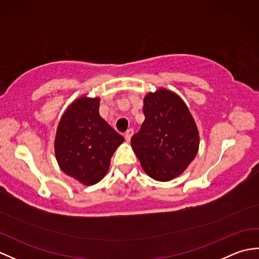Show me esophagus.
Masks as SVG:
<instances>
[{
  "label": "esophagus",
  "mask_w": 259,
  "mask_h": 259,
  "mask_svg": "<svg viewBox=\"0 0 259 259\" xmlns=\"http://www.w3.org/2000/svg\"><path fill=\"white\" fill-rule=\"evenodd\" d=\"M133 135H134V130H133V129H128V130H126V133L124 134L125 140H126V141H130V139H131V137H133Z\"/></svg>",
  "instance_id": "obj_1"
}]
</instances>
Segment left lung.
I'll return each instance as SVG.
<instances>
[{
  "instance_id": "obj_1",
  "label": "left lung",
  "mask_w": 259,
  "mask_h": 259,
  "mask_svg": "<svg viewBox=\"0 0 259 259\" xmlns=\"http://www.w3.org/2000/svg\"><path fill=\"white\" fill-rule=\"evenodd\" d=\"M145 121L131 138V147L145 172L157 181H170L188 168L199 149V131L188 107L166 88L148 92Z\"/></svg>"
}]
</instances>
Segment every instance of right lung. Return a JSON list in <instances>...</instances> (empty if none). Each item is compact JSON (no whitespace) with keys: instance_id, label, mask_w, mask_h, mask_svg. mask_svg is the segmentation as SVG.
<instances>
[{"instance_id":"add662e5","label":"right lung","mask_w":259,"mask_h":259,"mask_svg":"<svg viewBox=\"0 0 259 259\" xmlns=\"http://www.w3.org/2000/svg\"><path fill=\"white\" fill-rule=\"evenodd\" d=\"M100 98L81 96L65 109L59 121L54 155L60 169L84 186L107 175L111 157L124 141L99 113Z\"/></svg>"}]
</instances>
